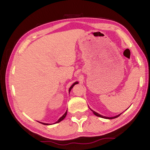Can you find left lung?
I'll return each instance as SVG.
<instances>
[{
	"instance_id": "1",
	"label": "left lung",
	"mask_w": 150,
	"mask_h": 150,
	"mask_svg": "<svg viewBox=\"0 0 150 150\" xmlns=\"http://www.w3.org/2000/svg\"><path fill=\"white\" fill-rule=\"evenodd\" d=\"M93 111V112L94 113V115H96V116H99V117H101V118H106V119H113V118H117V117H118L119 116H120V115H117V116H114V117H106V116H102V115H99V114H98L97 112H95V111H93V110H92Z\"/></svg>"
}]
</instances>
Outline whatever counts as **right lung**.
<instances>
[{
	"label": "right lung",
	"instance_id": "1",
	"mask_svg": "<svg viewBox=\"0 0 150 150\" xmlns=\"http://www.w3.org/2000/svg\"><path fill=\"white\" fill-rule=\"evenodd\" d=\"M77 83H78V82H75V83H73V84L71 85V87L69 88V92L71 91V90L72 89V88L73 87V86H74V85H76V84H77ZM67 111H66V112L64 114V115H63L62 116V117H61V118L59 119V120H57L55 123H58V122H61L62 120H63V119H64V118H65L66 115H67ZM40 123H41V122H40ZM42 124H44V125H49V124H45V123H42Z\"/></svg>",
	"mask_w": 150,
	"mask_h": 150
}]
</instances>
